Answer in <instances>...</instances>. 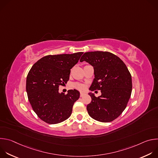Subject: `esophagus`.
Returning a JSON list of instances; mask_svg holds the SVG:
<instances>
[{
	"mask_svg": "<svg viewBox=\"0 0 158 158\" xmlns=\"http://www.w3.org/2000/svg\"><path fill=\"white\" fill-rule=\"evenodd\" d=\"M84 95H85V94H84V93H81V94H80V97H83Z\"/></svg>",
	"mask_w": 158,
	"mask_h": 158,
	"instance_id": "1",
	"label": "esophagus"
}]
</instances>
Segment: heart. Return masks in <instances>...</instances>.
<instances>
[{
  "instance_id": "1",
  "label": "heart",
  "mask_w": 158,
  "mask_h": 158,
  "mask_svg": "<svg viewBox=\"0 0 158 158\" xmlns=\"http://www.w3.org/2000/svg\"><path fill=\"white\" fill-rule=\"evenodd\" d=\"M74 87L79 90H81V91H82V90H84L85 89V87L83 84H80V83H75L74 84Z\"/></svg>"
}]
</instances>
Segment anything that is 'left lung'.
Returning a JSON list of instances; mask_svg holds the SVG:
<instances>
[{
  "mask_svg": "<svg viewBox=\"0 0 158 158\" xmlns=\"http://www.w3.org/2000/svg\"><path fill=\"white\" fill-rule=\"evenodd\" d=\"M80 61L94 67V79L89 90L101 92L98 98L89 93L92 99L87 106L89 115L102 123L116 119L126 109L131 95L132 78L127 66L117 56L103 51L85 52Z\"/></svg>",
  "mask_w": 158,
  "mask_h": 158,
  "instance_id": "obj_1",
  "label": "left lung"
}]
</instances>
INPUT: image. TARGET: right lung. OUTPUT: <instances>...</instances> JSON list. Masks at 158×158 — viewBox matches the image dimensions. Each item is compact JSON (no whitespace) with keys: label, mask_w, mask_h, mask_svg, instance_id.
I'll return each mask as SVG.
<instances>
[{"label":"right lung","mask_w":158,"mask_h":158,"mask_svg":"<svg viewBox=\"0 0 158 158\" xmlns=\"http://www.w3.org/2000/svg\"><path fill=\"white\" fill-rule=\"evenodd\" d=\"M82 52L43 57L31 67L26 79V91L30 104L37 116L50 124L61 123L72 113L80 93L69 90L59 93V87L69 79L71 69L78 62Z\"/></svg>","instance_id":"obj_1"}]
</instances>
